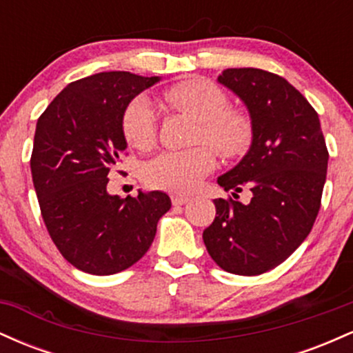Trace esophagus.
I'll use <instances>...</instances> for the list:
<instances>
[{
    "label": "esophagus",
    "mask_w": 353,
    "mask_h": 353,
    "mask_svg": "<svg viewBox=\"0 0 353 353\" xmlns=\"http://www.w3.org/2000/svg\"><path fill=\"white\" fill-rule=\"evenodd\" d=\"M189 201H190V197H188V196H172L174 205H184V204H188Z\"/></svg>",
    "instance_id": "obj_1"
}]
</instances>
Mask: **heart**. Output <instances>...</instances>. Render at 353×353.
<instances>
[{
  "mask_svg": "<svg viewBox=\"0 0 353 353\" xmlns=\"http://www.w3.org/2000/svg\"><path fill=\"white\" fill-rule=\"evenodd\" d=\"M169 106L197 121L196 143H209L225 157H239L252 144L254 125L245 112L228 109V96L221 88L202 78H189L164 91ZM125 139L137 149H149L156 141V108L148 96H137L123 116ZM217 165V154L209 145L184 151H165L149 161L144 179L149 185L169 192L185 194L199 188Z\"/></svg>",
  "mask_w": 353,
  "mask_h": 353,
  "instance_id": "heart-1",
  "label": "heart"
}]
</instances>
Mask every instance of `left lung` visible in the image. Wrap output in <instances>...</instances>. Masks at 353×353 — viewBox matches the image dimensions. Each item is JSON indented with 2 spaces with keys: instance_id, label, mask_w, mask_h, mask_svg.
<instances>
[{
  "instance_id": "8db88e82",
  "label": "left lung",
  "mask_w": 353,
  "mask_h": 353,
  "mask_svg": "<svg viewBox=\"0 0 353 353\" xmlns=\"http://www.w3.org/2000/svg\"><path fill=\"white\" fill-rule=\"evenodd\" d=\"M217 83L244 103L254 125L249 151L217 184L250 189L252 199H214L216 219L202 234L221 269L259 275L282 264L309 236L327 176L319 114L292 84L255 68L224 70Z\"/></svg>"
}]
</instances>
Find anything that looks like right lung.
I'll list each match as a JSON object with an SVG mask.
<instances>
[{"instance_id":"add662e5","label":"right lung","mask_w":353,"mask_h":353,"mask_svg":"<svg viewBox=\"0 0 353 353\" xmlns=\"http://www.w3.org/2000/svg\"><path fill=\"white\" fill-rule=\"evenodd\" d=\"M125 71L98 72L68 84L38 119L31 174L48 232L70 264L111 275L136 264L151 247L165 192H108V174L128 141L123 116L144 89L159 83Z\"/></svg>"}]
</instances>
